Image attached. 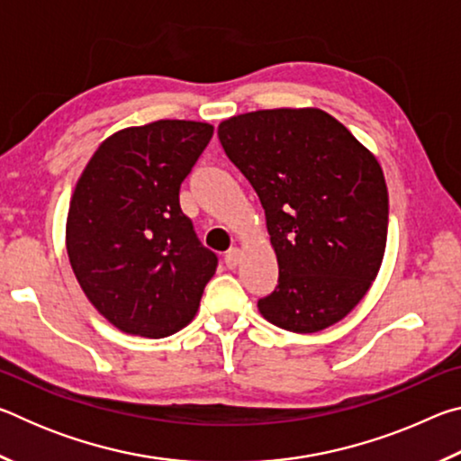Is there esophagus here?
I'll use <instances>...</instances> for the list:
<instances>
[{"instance_id": "1", "label": "esophagus", "mask_w": 461, "mask_h": 461, "mask_svg": "<svg viewBox=\"0 0 461 461\" xmlns=\"http://www.w3.org/2000/svg\"><path fill=\"white\" fill-rule=\"evenodd\" d=\"M240 256H241V252H240L238 248L228 249V252H225V256H223L225 267H228V268H236L238 264H240Z\"/></svg>"}]
</instances>
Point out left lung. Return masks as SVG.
<instances>
[{
    "label": "left lung",
    "mask_w": 461,
    "mask_h": 461,
    "mask_svg": "<svg viewBox=\"0 0 461 461\" xmlns=\"http://www.w3.org/2000/svg\"><path fill=\"white\" fill-rule=\"evenodd\" d=\"M217 136L267 213L278 285L258 309L272 325L315 333L346 317L376 278L388 193L378 160L321 109H260Z\"/></svg>",
    "instance_id": "1"
}]
</instances>
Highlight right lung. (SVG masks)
Segmentation results:
<instances>
[{
	"label": "right lung",
	"instance_id": "obj_1",
	"mask_svg": "<svg viewBox=\"0 0 461 461\" xmlns=\"http://www.w3.org/2000/svg\"><path fill=\"white\" fill-rule=\"evenodd\" d=\"M213 136L160 120L109 136L75 186L67 252L77 280L118 330L167 338L197 313L217 254L194 233L178 191Z\"/></svg>",
	"mask_w": 461,
	"mask_h": 461
}]
</instances>
